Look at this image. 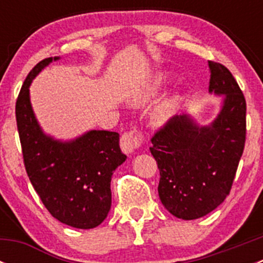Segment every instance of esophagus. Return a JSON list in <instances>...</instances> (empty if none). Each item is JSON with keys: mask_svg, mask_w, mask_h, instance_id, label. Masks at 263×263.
Masks as SVG:
<instances>
[{"mask_svg": "<svg viewBox=\"0 0 263 263\" xmlns=\"http://www.w3.org/2000/svg\"><path fill=\"white\" fill-rule=\"evenodd\" d=\"M142 141H144V136L141 132L136 128H132L131 131L124 132L121 136V148L123 153L131 154L135 150H137L141 146Z\"/></svg>", "mask_w": 263, "mask_h": 263, "instance_id": "esophagus-1", "label": "esophagus"}]
</instances>
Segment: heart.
I'll use <instances>...</instances> for the list:
<instances>
[{"label":"heart","mask_w":263,"mask_h":263,"mask_svg":"<svg viewBox=\"0 0 263 263\" xmlns=\"http://www.w3.org/2000/svg\"><path fill=\"white\" fill-rule=\"evenodd\" d=\"M173 82V78L166 72L156 73L154 78H151L146 84H145L144 89L141 91L142 99H155L158 98L169 85ZM182 98L179 95H173V97L168 98L164 100L155 110V119L158 123H165L169 119L173 118L178 112L179 107H181Z\"/></svg>","instance_id":"1"}]
</instances>
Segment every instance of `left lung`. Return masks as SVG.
<instances>
[{
    "instance_id": "1",
    "label": "left lung",
    "mask_w": 263,
    "mask_h": 263,
    "mask_svg": "<svg viewBox=\"0 0 263 263\" xmlns=\"http://www.w3.org/2000/svg\"><path fill=\"white\" fill-rule=\"evenodd\" d=\"M209 91L224 95L213 123L201 127L191 116H174L151 139L160 172L159 197L183 220L205 216L224 202L245 150V95L224 65L209 61Z\"/></svg>"
}]
</instances>
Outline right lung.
Instances as JSON below:
<instances>
[{
    "label": "right lung",
    "mask_w": 263,
    "mask_h": 263,
    "mask_svg": "<svg viewBox=\"0 0 263 263\" xmlns=\"http://www.w3.org/2000/svg\"><path fill=\"white\" fill-rule=\"evenodd\" d=\"M58 58H46L34 66L18 92L15 113L24 165L34 190L54 219L78 229H92L109 213L110 179L127 156L119 147L117 132L92 129L63 142L42 131L31 108L29 86Z\"/></svg>",
    "instance_id": "obj_1"
}]
</instances>
